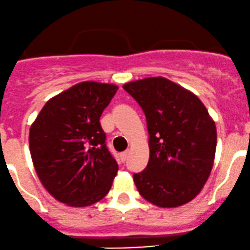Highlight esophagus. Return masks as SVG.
Listing matches in <instances>:
<instances>
[{"label":"esophagus","mask_w":250,"mask_h":250,"mask_svg":"<svg viewBox=\"0 0 250 250\" xmlns=\"http://www.w3.org/2000/svg\"><path fill=\"white\" fill-rule=\"evenodd\" d=\"M128 155H129V151H128V150H125V151H123V152H121L120 157H121V160H122V162H125V161L127 160Z\"/></svg>","instance_id":"34e87169"}]
</instances>
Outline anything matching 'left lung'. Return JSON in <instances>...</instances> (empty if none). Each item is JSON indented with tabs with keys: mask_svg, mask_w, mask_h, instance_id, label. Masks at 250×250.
Returning <instances> with one entry per match:
<instances>
[{
	"mask_svg": "<svg viewBox=\"0 0 250 250\" xmlns=\"http://www.w3.org/2000/svg\"><path fill=\"white\" fill-rule=\"evenodd\" d=\"M146 117L150 158L133 174L146 201L162 208L190 202L208 180L215 157L216 128L193 93L165 77L125 83Z\"/></svg>",
	"mask_w": 250,
	"mask_h": 250,
	"instance_id": "8db88e82",
	"label": "left lung"
}]
</instances>
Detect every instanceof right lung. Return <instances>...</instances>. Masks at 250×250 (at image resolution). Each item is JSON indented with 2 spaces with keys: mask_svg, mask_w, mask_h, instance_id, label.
<instances>
[{
  "mask_svg": "<svg viewBox=\"0 0 250 250\" xmlns=\"http://www.w3.org/2000/svg\"><path fill=\"white\" fill-rule=\"evenodd\" d=\"M117 89L81 82L48 100L32 123L29 145L35 170L59 202L87 207L110 191L118 165L99 120Z\"/></svg>",
  "mask_w": 250,
  "mask_h": 250,
  "instance_id": "1",
  "label": "right lung"
}]
</instances>
